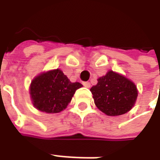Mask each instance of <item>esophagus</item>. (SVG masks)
<instances>
[{
  "mask_svg": "<svg viewBox=\"0 0 160 160\" xmlns=\"http://www.w3.org/2000/svg\"><path fill=\"white\" fill-rule=\"evenodd\" d=\"M83 85L86 88L90 87V82H83Z\"/></svg>",
  "mask_w": 160,
  "mask_h": 160,
  "instance_id": "1",
  "label": "esophagus"
}]
</instances>
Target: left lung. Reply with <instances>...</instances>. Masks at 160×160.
Returning a JSON list of instances; mask_svg holds the SVG:
<instances>
[{
	"label": "left lung",
	"instance_id": "obj_1",
	"mask_svg": "<svg viewBox=\"0 0 160 160\" xmlns=\"http://www.w3.org/2000/svg\"><path fill=\"white\" fill-rule=\"evenodd\" d=\"M97 80V85L92 86L90 91L100 111L109 116H117L132 109L138 90L131 80L113 70L108 71Z\"/></svg>",
	"mask_w": 160,
	"mask_h": 160
}]
</instances>
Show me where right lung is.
<instances>
[{"label":"right lung","mask_w":160,"mask_h":160,"mask_svg":"<svg viewBox=\"0 0 160 160\" xmlns=\"http://www.w3.org/2000/svg\"><path fill=\"white\" fill-rule=\"evenodd\" d=\"M82 86L79 82H70L60 69H56L36 76L31 81L30 95L36 109L53 114L64 110L76 90Z\"/></svg>","instance_id":"add662e5"}]
</instances>
